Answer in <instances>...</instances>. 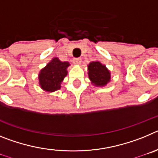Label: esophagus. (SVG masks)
<instances>
[{"label": "esophagus", "mask_w": 158, "mask_h": 158, "mask_svg": "<svg viewBox=\"0 0 158 158\" xmlns=\"http://www.w3.org/2000/svg\"><path fill=\"white\" fill-rule=\"evenodd\" d=\"M73 62L75 65H79V64H81V58H73Z\"/></svg>", "instance_id": "34e87169"}]
</instances>
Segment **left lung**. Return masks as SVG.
Masks as SVG:
<instances>
[{
    "label": "left lung",
    "instance_id": "8db88e82",
    "mask_svg": "<svg viewBox=\"0 0 158 158\" xmlns=\"http://www.w3.org/2000/svg\"><path fill=\"white\" fill-rule=\"evenodd\" d=\"M89 69V77L95 85L104 86L106 85L107 82L111 79L109 71L99 62H90L88 65Z\"/></svg>",
    "mask_w": 158,
    "mask_h": 158
}]
</instances>
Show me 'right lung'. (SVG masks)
Wrapping results in <instances>:
<instances>
[{"mask_svg": "<svg viewBox=\"0 0 158 158\" xmlns=\"http://www.w3.org/2000/svg\"><path fill=\"white\" fill-rule=\"evenodd\" d=\"M69 65V62H62L57 58L49 62L47 66L40 71L39 76L42 89L47 92H54L59 89L61 88L60 84L67 75L66 68Z\"/></svg>", "mask_w": 158, "mask_h": 158, "instance_id": "1", "label": "right lung"}]
</instances>
